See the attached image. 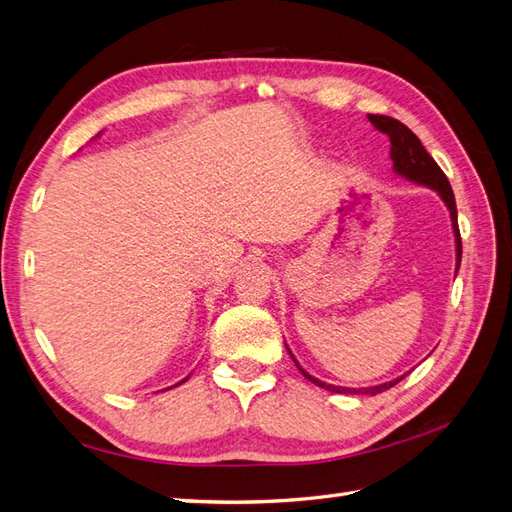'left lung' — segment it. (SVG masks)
<instances>
[{"instance_id": "8db88e82", "label": "left lung", "mask_w": 512, "mask_h": 512, "mask_svg": "<svg viewBox=\"0 0 512 512\" xmlns=\"http://www.w3.org/2000/svg\"><path fill=\"white\" fill-rule=\"evenodd\" d=\"M367 119L371 121V126H374L376 130H380L382 134L389 136L391 141V160H393V170L397 175L406 177L410 181H416L421 185H427V188L436 190L444 205L448 207V211H451V220H453V230H455V243H457V269L461 265V235H459V224H457V207H455V194L451 190V183H448L446 175L442 173V168L436 164V160H433L427 149L423 147V143L418 141V136L408 128L404 126V123L393 119V117H386V115H367ZM288 348V346H286ZM290 352V350H288ZM292 356V352H290ZM294 365L299 367L301 374L312 380L316 386H320V389H327L331 393H350V395H378L386 389H391V386H395L401 378L397 380H391V382H384V384H378V386H367V389H346V386H333V384H324L316 378H312L307 374V371L297 363V359L292 356Z\"/></svg>"}]
</instances>
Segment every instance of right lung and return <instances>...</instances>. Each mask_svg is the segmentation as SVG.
I'll return each instance as SVG.
<instances>
[{"mask_svg":"<svg viewBox=\"0 0 512 512\" xmlns=\"http://www.w3.org/2000/svg\"><path fill=\"white\" fill-rule=\"evenodd\" d=\"M181 382H185V380H181ZM181 382H179V384H181Z\"/></svg>","mask_w":512,"mask_h":512,"instance_id":"1","label":"right lung"}]
</instances>
